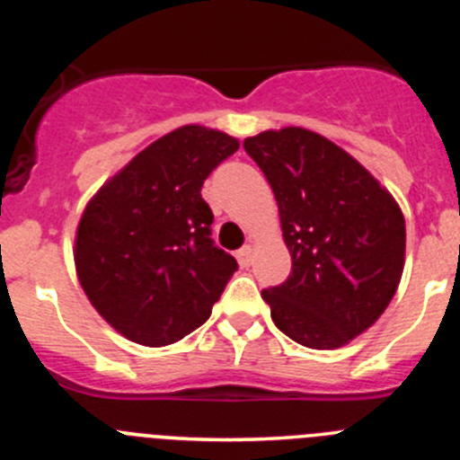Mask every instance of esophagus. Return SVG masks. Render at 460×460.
Instances as JSON below:
<instances>
[{"label": "esophagus", "instance_id": "34e87169", "mask_svg": "<svg viewBox=\"0 0 460 460\" xmlns=\"http://www.w3.org/2000/svg\"><path fill=\"white\" fill-rule=\"evenodd\" d=\"M238 262H240V267H249V264L253 262V247H252V244H247V247L240 249Z\"/></svg>", "mask_w": 460, "mask_h": 460}]
</instances>
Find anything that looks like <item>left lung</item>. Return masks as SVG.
<instances>
[{
  "mask_svg": "<svg viewBox=\"0 0 460 460\" xmlns=\"http://www.w3.org/2000/svg\"><path fill=\"white\" fill-rule=\"evenodd\" d=\"M280 211L291 273L262 291L282 333L336 349L392 303L405 264V217L358 160L300 127L244 140Z\"/></svg>",
  "mask_w": 460,
  "mask_h": 460,
  "instance_id": "obj_1",
  "label": "left lung"
}]
</instances>
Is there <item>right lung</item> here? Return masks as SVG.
<instances>
[{
  "mask_svg": "<svg viewBox=\"0 0 460 460\" xmlns=\"http://www.w3.org/2000/svg\"><path fill=\"white\" fill-rule=\"evenodd\" d=\"M187 124L137 153L86 204L75 234L80 285L102 318L144 347L178 342L211 316L238 269L211 240L202 184L238 151Z\"/></svg>",
  "mask_w": 460,
  "mask_h": 460,
  "instance_id": "add662e5",
  "label": "right lung"
}]
</instances>
